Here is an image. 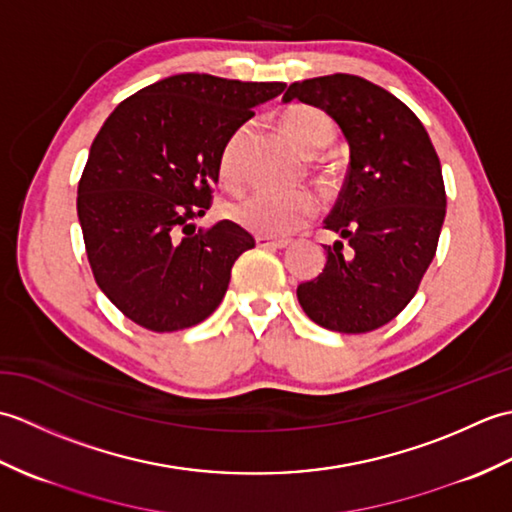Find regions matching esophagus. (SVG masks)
Returning a JSON list of instances; mask_svg holds the SVG:
<instances>
[{"label": "esophagus", "instance_id": "esophagus-1", "mask_svg": "<svg viewBox=\"0 0 512 512\" xmlns=\"http://www.w3.org/2000/svg\"><path fill=\"white\" fill-rule=\"evenodd\" d=\"M255 244L259 246V248H273V250H277V248H286L290 242L288 239H273V237H255Z\"/></svg>", "mask_w": 512, "mask_h": 512}]
</instances>
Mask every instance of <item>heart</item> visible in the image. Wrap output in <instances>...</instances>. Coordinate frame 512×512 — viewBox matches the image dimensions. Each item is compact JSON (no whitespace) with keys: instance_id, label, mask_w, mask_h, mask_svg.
I'll return each instance as SVG.
<instances>
[{"instance_id":"b5f03b06","label":"heart","mask_w":512,"mask_h":512,"mask_svg":"<svg viewBox=\"0 0 512 512\" xmlns=\"http://www.w3.org/2000/svg\"><path fill=\"white\" fill-rule=\"evenodd\" d=\"M279 125L284 134L306 156H317L328 149L336 136L332 118L319 107L292 105L281 112ZM250 138V125H239L224 140L217 173L226 187L237 189L244 182V151ZM317 213V198L308 189L299 191H270L257 189L244 198L228 204L226 215L242 226L244 231L262 237H288L312 220Z\"/></svg>"}]
</instances>
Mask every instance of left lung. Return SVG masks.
<instances>
[{"instance_id": "left-lung-1", "label": "left lung", "mask_w": 512, "mask_h": 512, "mask_svg": "<svg viewBox=\"0 0 512 512\" xmlns=\"http://www.w3.org/2000/svg\"><path fill=\"white\" fill-rule=\"evenodd\" d=\"M319 107L350 145V171L325 228L323 273L297 288L321 328L372 332L416 295L438 248L447 195L427 129L394 94L354 74L292 83L284 103ZM345 243L348 248L343 249Z\"/></svg>"}]
</instances>
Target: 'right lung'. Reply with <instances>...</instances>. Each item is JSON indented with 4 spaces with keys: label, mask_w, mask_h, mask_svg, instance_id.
I'll list each match as a JSON object with an SVG mask.
<instances>
[{
    "label": "right lung",
    "mask_w": 512,
    "mask_h": 512,
    "mask_svg": "<svg viewBox=\"0 0 512 512\" xmlns=\"http://www.w3.org/2000/svg\"><path fill=\"white\" fill-rule=\"evenodd\" d=\"M286 83L184 72L125 99L90 147L76 211L96 284L127 319L176 332L220 306L235 259L255 239L211 206L224 140Z\"/></svg>",
    "instance_id": "1"
}]
</instances>
